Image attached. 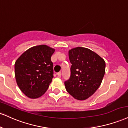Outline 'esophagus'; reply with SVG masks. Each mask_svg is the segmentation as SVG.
<instances>
[{
  "label": "esophagus",
  "instance_id": "obj_1",
  "mask_svg": "<svg viewBox=\"0 0 128 128\" xmlns=\"http://www.w3.org/2000/svg\"><path fill=\"white\" fill-rule=\"evenodd\" d=\"M56 74H57L58 78H61V72H58V73H57Z\"/></svg>",
  "mask_w": 128,
  "mask_h": 128
}]
</instances>
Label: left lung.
I'll use <instances>...</instances> for the list:
<instances>
[{"instance_id": "obj_1", "label": "left lung", "mask_w": 128, "mask_h": 128, "mask_svg": "<svg viewBox=\"0 0 128 128\" xmlns=\"http://www.w3.org/2000/svg\"><path fill=\"white\" fill-rule=\"evenodd\" d=\"M71 74L65 81L66 89L75 99L84 100L100 87L105 74L106 62L89 49L77 47L68 51Z\"/></svg>"}]
</instances>
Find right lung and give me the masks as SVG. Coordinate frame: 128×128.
Returning <instances> with one entry per match:
<instances>
[{
  "instance_id": "add662e5",
  "label": "right lung",
  "mask_w": 128,
  "mask_h": 128,
  "mask_svg": "<svg viewBox=\"0 0 128 128\" xmlns=\"http://www.w3.org/2000/svg\"><path fill=\"white\" fill-rule=\"evenodd\" d=\"M55 49L45 45L27 49L15 63V76L21 90L30 98H38L45 93L53 78L50 60Z\"/></svg>"
}]
</instances>
